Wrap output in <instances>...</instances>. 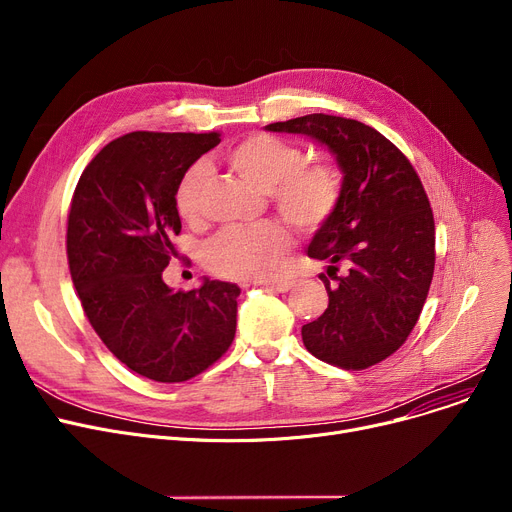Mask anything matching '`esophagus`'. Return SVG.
Wrapping results in <instances>:
<instances>
[{
	"instance_id": "obj_1",
	"label": "esophagus",
	"mask_w": 512,
	"mask_h": 512,
	"mask_svg": "<svg viewBox=\"0 0 512 512\" xmlns=\"http://www.w3.org/2000/svg\"><path fill=\"white\" fill-rule=\"evenodd\" d=\"M263 286L267 290H272V292H288L294 286V282L292 280H270V282H265Z\"/></svg>"
}]
</instances>
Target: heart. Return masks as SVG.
<instances>
[{"label":"heart","instance_id":"b5f03b06","mask_svg":"<svg viewBox=\"0 0 512 512\" xmlns=\"http://www.w3.org/2000/svg\"><path fill=\"white\" fill-rule=\"evenodd\" d=\"M224 161L230 170L267 191L282 218L299 230L324 224L340 199L338 172L321 161H305V151L276 134L255 132L234 143ZM207 180L205 164L188 166L174 191L180 218L195 224L201 218V193ZM290 249L288 232L276 222L232 226L215 236L205 259L211 270L234 280L276 278Z\"/></svg>","mask_w":512,"mask_h":512}]
</instances>
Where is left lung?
<instances>
[{"label":"left lung","instance_id":"left-lung-1","mask_svg":"<svg viewBox=\"0 0 512 512\" xmlns=\"http://www.w3.org/2000/svg\"><path fill=\"white\" fill-rule=\"evenodd\" d=\"M265 130L305 134L342 172L338 205L307 247L326 261L319 278L330 297L301 330L307 351L342 369L384 361L415 328L434 276L436 226L417 172L384 134L351 118L309 114Z\"/></svg>","mask_w":512,"mask_h":512}]
</instances>
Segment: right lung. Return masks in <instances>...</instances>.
Segmentation results:
<instances>
[{
    "instance_id": "1",
    "label": "right lung",
    "mask_w": 512,
    "mask_h": 512,
    "mask_svg": "<svg viewBox=\"0 0 512 512\" xmlns=\"http://www.w3.org/2000/svg\"><path fill=\"white\" fill-rule=\"evenodd\" d=\"M222 141L211 132H128L80 176L68 215V263L93 330L128 369L153 382H186L234 340L240 288L203 278L174 290L182 172Z\"/></svg>"
}]
</instances>
